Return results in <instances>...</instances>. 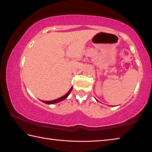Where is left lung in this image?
<instances>
[{
	"instance_id": "left-lung-1",
	"label": "left lung",
	"mask_w": 152,
	"mask_h": 152,
	"mask_svg": "<svg viewBox=\"0 0 152 152\" xmlns=\"http://www.w3.org/2000/svg\"><path fill=\"white\" fill-rule=\"evenodd\" d=\"M96 100H97V99H96Z\"/></svg>"
}]
</instances>
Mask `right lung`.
Wrapping results in <instances>:
<instances>
[{"instance_id": "obj_1", "label": "right lung", "mask_w": 152, "mask_h": 152, "mask_svg": "<svg viewBox=\"0 0 152 152\" xmlns=\"http://www.w3.org/2000/svg\"><path fill=\"white\" fill-rule=\"evenodd\" d=\"M72 87H73V86H72L71 88L69 89V91L66 94V95H64V96H62V97H59V98H58V99H55V100H53V101H43V100H42V102L43 103H46V104H49V105H50V104H55V103H58V102H61V101L65 100V99H67V97H68V95H69V93H71V91H72Z\"/></svg>"}]
</instances>
